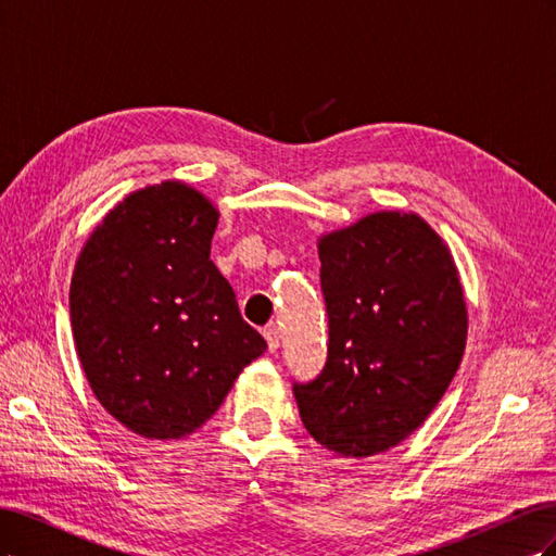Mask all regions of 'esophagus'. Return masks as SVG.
<instances>
[{
  "label": "esophagus",
  "instance_id": "obj_1",
  "mask_svg": "<svg viewBox=\"0 0 556 556\" xmlns=\"http://www.w3.org/2000/svg\"><path fill=\"white\" fill-rule=\"evenodd\" d=\"M264 339H266V345L271 352H276L280 348V329L276 325H268L264 329Z\"/></svg>",
  "mask_w": 556,
  "mask_h": 556
}]
</instances>
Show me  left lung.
Masks as SVG:
<instances>
[{"instance_id":"1","label":"left lung","mask_w":556,"mask_h":556,"mask_svg":"<svg viewBox=\"0 0 556 556\" xmlns=\"http://www.w3.org/2000/svg\"><path fill=\"white\" fill-rule=\"evenodd\" d=\"M327 364L294 382L301 422L336 457L387 452L439 406L462 364L468 311L445 241L417 213L378 211L317 239Z\"/></svg>"}]
</instances>
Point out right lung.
Here are the masks:
<instances>
[{
    "label": "right lung",
    "instance_id": "obj_1",
    "mask_svg": "<svg viewBox=\"0 0 556 556\" xmlns=\"http://www.w3.org/2000/svg\"><path fill=\"white\" fill-rule=\"evenodd\" d=\"M217 208L182 180L127 194L74 266V343L97 401L148 441L197 431L266 341L211 262Z\"/></svg>",
    "mask_w": 556,
    "mask_h": 556
}]
</instances>
